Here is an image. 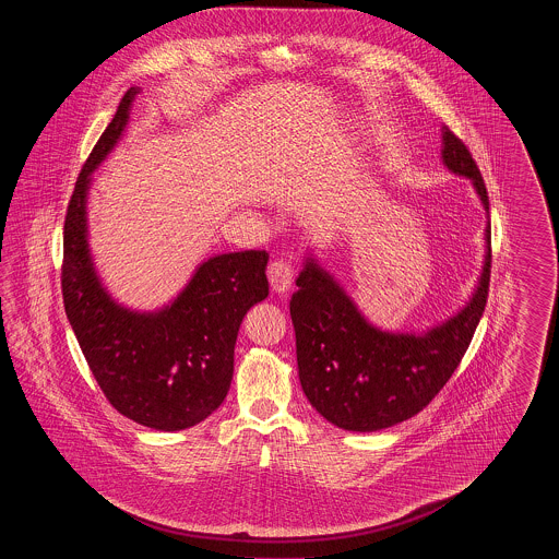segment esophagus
Returning <instances> with one entry per match:
<instances>
[{
	"instance_id": "34e87169",
	"label": "esophagus",
	"mask_w": 559,
	"mask_h": 559,
	"mask_svg": "<svg viewBox=\"0 0 559 559\" xmlns=\"http://www.w3.org/2000/svg\"><path fill=\"white\" fill-rule=\"evenodd\" d=\"M267 281L274 293L289 292L293 285V267L285 260H276L267 266Z\"/></svg>"
}]
</instances>
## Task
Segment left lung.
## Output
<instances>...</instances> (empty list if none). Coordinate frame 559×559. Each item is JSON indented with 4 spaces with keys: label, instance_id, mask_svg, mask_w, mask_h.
Instances as JSON below:
<instances>
[{
    "label": "left lung",
    "instance_id": "left-lung-1",
    "mask_svg": "<svg viewBox=\"0 0 559 559\" xmlns=\"http://www.w3.org/2000/svg\"><path fill=\"white\" fill-rule=\"evenodd\" d=\"M442 163L467 178L488 213V192L467 146L442 128ZM486 255L469 301L424 333L383 331L365 319L354 299L310 253L293 293L297 369L306 399L347 431H377L424 411L447 385L478 326L490 283V222Z\"/></svg>",
    "mask_w": 559,
    "mask_h": 559
}]
</instances>
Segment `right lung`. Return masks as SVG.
<instances>
[{
  "mask_svg": "<svg viewBox=\"0 0 559 559\" xmlns=\"http://www.w3.org/2000/svg\"><path fill=\"white\" fill-rule=\"evenodd\" d=\"M138 92L130 87L121 98L73 190L64 219L62 299L108 402L140 426L180 431L205 421L230 390L240 322L267 297V253L213 255L155 312L130 310L110 297L90 253L87 192L92 174L126 132Z\"/></svg>",
  "mask_w": 559,
  "mask_h": 559,
  "instance_id": "right-lung-1",
  "label": "right lung"
}]
</instances>
